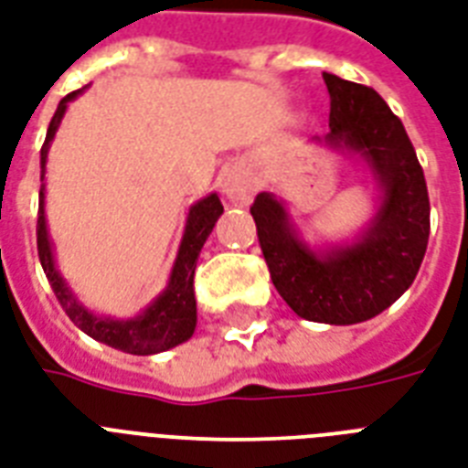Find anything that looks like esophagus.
I'll use <instances>...</instances> for the list:
<instances>
[{
	"label": "esophagus",
	"instance_id": "1",
	"mask_svg": "<svg viewBox=\"0 0 468 468\" xmlns=\"http://www.w3.org/2000/svg\"><path fill=\"white\" fill-rule=\"evenodd\" d=\"M223 194H226L233 204H240V206H248L257 194V186L252 182V176L245 172V169H230L226 172L223 176Z\"/></svg>",
	"mask_w": 468,
	"mask_h": 468
}]
</instances>
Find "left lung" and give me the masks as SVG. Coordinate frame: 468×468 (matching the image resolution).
Here are the masks:
<instances>
[{
  "mask_svg": "<svg viewBox=\"0 0 468 468\" xmlns=\"http://www.w3.org/2000/svg\"><path fill=\"white\" fill-rule=\"evenodd\" d=\"M330 133L315 141L347 150L377 179V211L349 242L311 248L277 194L250 208L260 248L282 299L301 318L355 325L374 318L413 284L428 250L430 198L406 128L377 91L323 72Z\"/></svg>",
  "mask_w": 468,
  "mask_h": 468,
  "instance_id": "left-lung-1",
  "label": "left lung"
}]
</instances>
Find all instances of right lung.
Returning <instances> with one entry per match:
<instances>
[{"mask_svg": "<svg viewBox=\"0 0 468 468\" xmlns=\"http://www.w3.org/2000/svg\"><path fill=\"white\" fill-rule=\"evenodd\" d=\"M82 90L72 91L62 99L55 116L50 121L46 133V143L40 148V182H46V162L48 150L53 143L55 133L62 123V116L68 112L69 101H75ZM223 213V204H220L218 194H208V197L198 198L197 204L191 206L186 213V226H184L182 242L176 250V260L169 271L167 286L162 289L153 303L143 313H138L135 318H112V315H99V313L90 311L82 301L77 299L75 292L69 289L65 277L55 264L53 240L48 233L46 220V184H40V204H38V226H36V235H38V257L46 271L48 282L53 286L55 296L60 301V306L69 315V320L75 323L82 333H87L94 340L104 342L109 347L128 352V355H157L165 349H172L176 345H182L194 335L197 327V299H194V270H197L198 252L204 248L206 238L211 235L216 220Z\"/></svg>", "mask_w": 468, "mask_h": 468, "instance_id": "right-lung-1", "label": "right lung"}]
</instances>
